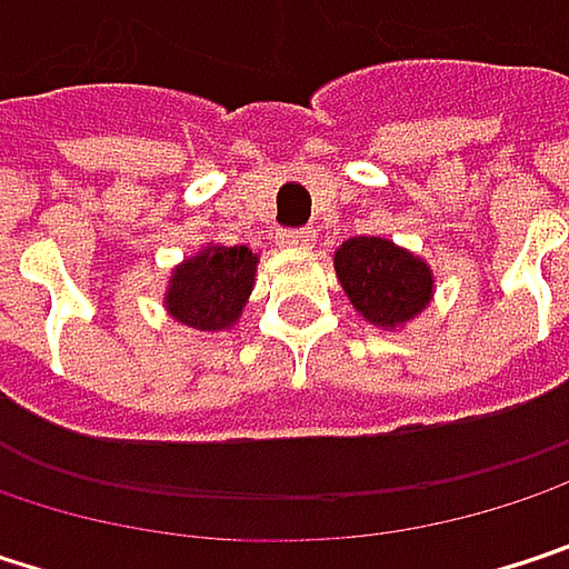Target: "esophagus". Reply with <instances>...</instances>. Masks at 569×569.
<instances>
[{
	"instance_id": "obj_1",
	"label": "esophagus",
	"mask_w": 569,
	"mask_h": 569,
	"mask_svg": "<svg viewBox=\"0 0 569 569\" xmlns=\"http://www.w3.org/2000/svg\"><path fill=\"white\" fill-rule=\"evenodd\" d=\"M312 230H283L280 233V247H289V250H306L312 243Z\"/></svg>"
}]
</instances>
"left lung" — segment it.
Masks as SVG:
<instances>
[{
    "instance_id": "obj_1",
    "label": "left lung",
    "mask_w": 569,
    "mask_h": 569,
    "mask_svg": "<svg viewBox=\"0 0 569 569\" xmlns=\"http://www.w3.org/2000/svg\"><path fill=\"white\" fill-rule=\"evenodd\" d=\"M332 263L356 312L379 329H401L431 302V267L386 237H352Z\"/></svg>"
}]
</instances>
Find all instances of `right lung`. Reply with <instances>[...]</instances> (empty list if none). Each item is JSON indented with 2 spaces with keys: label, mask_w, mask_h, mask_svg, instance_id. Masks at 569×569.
I'll return each instance as SVG.
<instances>
[{
  "label": "right lung",
  "mask_w": 569,
  "mask_h": 569,
  "mask_svg": "<svg viewBox=\"0 0 569 569\" xmlns=\"http://www.w3.org/2000/svg\"><path fill=\"white\" fill-rule=\"evenodd\" d=\"M257 263L260 257L250 247H203L171 273L164 292L168 312L200 332L230 329L253 292Z\"/></svg>",
  "instance_id": "add662e5"
}]
</instances>
